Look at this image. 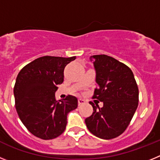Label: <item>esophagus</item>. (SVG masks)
Returning a JSON list of instances; mask_svg holds the SVG:
<instances>
[{
	"label": "esophagus",
	"instance_id": "1",
	"mask_svg": "<svg viewBox=\"0 0 160 160\" xmlns=\"http://www.w3.org/2000/svg\"><path fill=\"white\" fill-rule=\"evenodd\" d=\"M78 106L82 105V104H84V103L86 102H85L83 99H82V98H79V99L78 100Z\"/></svg>",
	"mask_w": 160,
	"mask_h": 160
}]
</instances>
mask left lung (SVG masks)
<instances>
[{
  "mask_svg": "<svg viewBox=\"0 0 160 160\" xmlns=\"http://www.w3.org/2000/svg\"><path fill=\"white\" fill-rule=\"evenodd\" d=\"M96 82L93 98L103 102L94 105L93 113L85 119L90 133L103 139L119 136L131 122L138 105V88L133 72L127 65L105 54L93 55Z\"/></svg>",
  "mask_w": 160,
  "mask_h": 160,
  "instance_id": "1",
  "label": "left lung"
}]
</instances>
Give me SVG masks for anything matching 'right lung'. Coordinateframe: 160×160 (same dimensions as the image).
<instances>
[{"label":"right lung","instance_id":"right-lung-1","mask_svg":"<svg viewBox=\"0 0 160 160\" xmlns=\"http://www.w3.org/2000/svg\"><path fill=\"white\" fill-rule=\"evenodd\" d=\"M76 57L43 56L22 68L14 85L15 107L28 131L42 139L57 138L65 131L67 114L78 107L77 98L56 100L64 69Z\"/></svg>","mask_w":160,"mask_h":160}]
</instances>
